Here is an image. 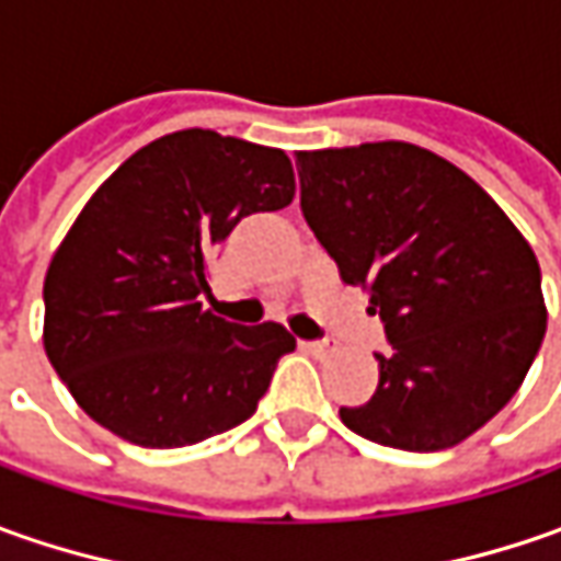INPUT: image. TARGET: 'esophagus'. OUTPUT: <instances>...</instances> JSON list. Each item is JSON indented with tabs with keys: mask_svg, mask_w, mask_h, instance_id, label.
Segmentation results:
<instances>
[{
	"mask_svg": "<svg viewBox=\"0 0 561 561\" xmlns=\"http://www.w3.org/2000/svg\"><path fill=\"white\" fill-rule=\"evenodd\" d=\"M302 350L314 358H324L331 353V340H309V343H302Z\"/></svg>",
	"mask_w": 561,
	"mask_h": 561,
	"instance_id": "obj_1",
	"label": "esophagus"
}]
</instances>
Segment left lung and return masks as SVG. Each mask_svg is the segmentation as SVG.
I'll use <instances>...</instances> for the list:
<instances>
[{"mask_svg":"<svg viewBox=\"0 0 561 561\" xmlns=\"http://www.w3.org/2000/svg\"><path fill=\"white\" fill-rule=\"evenodd\" d=\"M302 215L343 284L368 290L390 353L340 419L409 453L449 449L518 393L547 334L540 265L465 171L412 142L296 152Z\"/></svg>","mask_w":561,"mask_h":561,"instance_id":"1","label":"left lung"}]
</instances>
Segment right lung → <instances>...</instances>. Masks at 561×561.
<instances>
[{
  "mask_svg": "<svg viewBox=\"0 0 561 561\" xmlns=\"http://www.w3.org/2000/svg\"><path fill=\"white\" fill-rule=\"evenodd\" d=\"M284 149L190 127L134 152L55 249L43 346L77 405L121 440L174 449L243 424L287 328L203 309L208 259L252 211L293 203Z\"/></svg>",
  "mask_w": 561,
  "mask_h": 561,
  "instance_id": "obj_1",
  "label": "right lung"
}]
</instances>
